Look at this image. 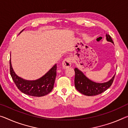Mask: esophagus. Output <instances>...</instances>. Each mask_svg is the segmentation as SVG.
<instances>
[{
    "label": "esophagus",
    "instance_id": "1",
    "mask_svg": "<svg viewBox=\"0 0 128 128\" xmlns=\"http://www.w3.org/2000/svg\"><path fill=\"white\" fill-rule=\"evenodd\" d=\"M72 58H66L63 60L62 62V66L64 68H68L71 66Z\"/></svg>",
    "mask_w": 128,
    "mask_h": 128
}]
</instances>
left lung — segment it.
<instances>
[{
	"mask_svg": "<svg viewBox=\"0 0 128 128\" xmlns=\"http://www.w3.org/2000/svg\"><path fill=\"white\" fill-rule=\"evenodd\" d=\"M107 41L114 43L111 36L106 34ZM74 86L76 90L82 94L88 96L100 94L110 87L114 79L115 75L109 82L104 83H96L88 79L83 73L78 68H74Z\"/></svg>",
	"mask_w": 128,
	"mask_h": 128,
	"instance_id": "1",
	"label": "left lung"
}]
</instances>
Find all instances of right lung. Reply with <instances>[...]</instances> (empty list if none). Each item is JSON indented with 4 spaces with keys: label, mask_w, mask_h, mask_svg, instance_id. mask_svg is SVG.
I'll list each match as a JSON object with an SVG mask.
<instances>
[{
    "label": "right lung",
    "mask_w": 128,
    "mask_h": 128,
    "mask_svg": "<svg viewBox=\"0 0 128 128\" xmlns=\"http://www.w3.org/2000/svg\"><path fill=\"white\" fill-rule=\"evenodd\" d=\"M56 64L46 74L39 79L27 81L19 78L14 72L10 60V74L18 88L24 94L35 97L45 96L53 90L56 76Z\"/></svg>",
    "instance_id": "right-lung-1"
}]
</instances>
